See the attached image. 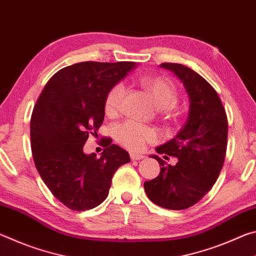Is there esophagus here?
Returning <instances> with one entry per match:
<instances>
[{
    "instance_id": "1",
    "label": "esophagus",
    "mask_w": 256,
    "mask_h": 256,
    "mask_svg": "<svg viewBox=\"0 0 256 256\" xmlns=\"http://www.w3.org/2000/svg\"><path fill=\"white\" fill-rule=\"evenodd\" d=\"M130 157H131V160H141V159L144 158V156L138 154H130Z\"/></svg>"
}]
</instances>
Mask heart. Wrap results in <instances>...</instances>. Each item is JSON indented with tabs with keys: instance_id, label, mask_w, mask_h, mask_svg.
Instances as JSON below:
<instances>
[{
	"instance_id": "obj_1",
	"label": "heart",
	"mask_w": 256,
	"mask_h": 256,
	"mask_svg": "<svg viewBox=\"0 0 256 256\" xmlns=\"http://www.w3.org/2000/svg\"><path fill=\"white\" fill-rule=\"evenodd\" d=\"M141 84L148 92L160 110H170L177 102L176 86L170 80L159 76H146L141 78ZM125 94V86L122 82H118L112 86L107 92L104 104L106 115L115 116L122 107V102ZM114 134L118 144L131 151H140L148 144L157 141L158 134L156 130L144 126L133 120H126L118 125L114 130Z\"/></svg>"
}]
</instances>
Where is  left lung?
<instances>
[{
    "label": "left lung",
    "instance_id": "8db88e82",
    "mask_svg": "<svg viewBox=\"0 0 256 256\" xmlns=\"http://www.w3.org/2000/svg\"><path fill=\"white\" fill-rule=\"evenodd\" d=\"M183 84L190 99L188 120L177 136L158 146L160 154L178 159L175 166H164L158 156L160 172L144 182L151 201L164 209L184 210L198 203L216 183L226 157L228 120L222 102L204 78L177 63H162Z\"/></svg>",
    "mask_w": 256,
    "mask_h": 256
}]
</instances>
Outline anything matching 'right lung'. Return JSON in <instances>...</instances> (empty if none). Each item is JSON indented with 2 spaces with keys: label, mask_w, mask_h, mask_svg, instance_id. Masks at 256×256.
<instances>
[{
  "label": "right lung",
  "mask_w": 256,
  "mask_h": 256,
  "mask_svg": "<svg viewBox=\"0 0 256 256\" xmlns=\"http://www.w3.org/2000/svg\"><path fill=\"white\" fill-rule=\"evenodd\" d=\"M134 62H81L63 68L47 82L32 110L30 138L34 164L53 196L68 209L84 211L105 201L128 151L102 138L100 158L84 146L104 122L107 92Z\"/></svg>",
  "instance_id": "1"
}]
</instances>
